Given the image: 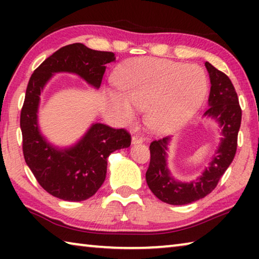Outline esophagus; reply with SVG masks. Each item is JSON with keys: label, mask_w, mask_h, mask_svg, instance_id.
Instances as JSON below:
<instances>
[{"label": "esophagus", "mask_w": 259, "mask_h": 259, "mask_svg": "<svg viewBox=\"0 0 259 259\" xmlns=\"http://www.w3.org/2000/svg\"><path fill=\"white\" fill-rule=\"evenodd\" d=\"M144 142V138L142 136H139L138 134H135L133 136V138H131V143L133 144H139V143H143Z\"/></svg>", "instance_id": "34e87169"}]
</instances>
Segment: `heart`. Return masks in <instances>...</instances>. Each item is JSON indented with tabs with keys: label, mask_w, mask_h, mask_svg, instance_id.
I'll return each mask as SVG.
<instances>
[{
	"label": "heart",
	"mask_w": 259,
	"mask_h": 259,
	"mask_svg": "<svg viewBox=\"0 0 259 259\" xmlns=\"http://www.w3.org/2000/svg\"><path fill=\"white\" fill-rule=\"evenodd\" d=\"M114 82L119 93H108L109 103L125 123L137 109L147 110V121L157 133H170L190 119L207 91L203 69L160 58H136L117 68Z\"/></svg>",
	"instance_id": "heart-1"
}]
</instances>
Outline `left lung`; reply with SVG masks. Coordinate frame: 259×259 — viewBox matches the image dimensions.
Instances as JSON below:
<instances>
[{"label": "left lung", "mask_w": 259, "mask_h": 259, "mask_svg": "<svg viewBox=\"0 0 259 259\" xmlns=\"http://www.w3.org/2000/svg\"><path fill=\"white\" fill-rule=\"evenodd\" d=\"M204 65L211 83L208 99L209 108L204 116L212 117L218 122L223 137L202 176L191 183L176 181L166 166V151L170 138L164 137L151 143V161L146 171L147 185L157 199L169 204L192 203L211 193L233 161L238 147V134L242 116L238 95L226 74L218 71L208 61Z\"/></svg>", "instance_id": "obj_1"}]
</instances>
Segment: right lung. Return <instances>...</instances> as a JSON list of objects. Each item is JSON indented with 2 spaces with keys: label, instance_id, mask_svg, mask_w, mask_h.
Segmentation results:
<instances>
[{
  "label": "right lung",
  "instance_id": "add662e5",
  "mask_svg": "<svg viewBox=\"0 0 259 259\" xmlns=\"http://www.w3.org/2000/svg\"><path fill=\"white\" fill-rule=\"evenodd\" d=\"M112 61H115L113 52L73 43L52 54L29 78L20 113L23 153L37 183L56 198L65 201L91 198L106 178L107 157L114 151L129 147L131 136L124 129L94 123L72 147L52 146L40 133L37 123L43 88L55 73L66 72L76 74L98 89L107 64Z\"/></svg>",
  "mask_w": 259,
  "mask_h": 259
}]
</instances>
